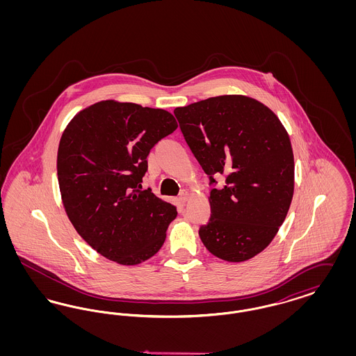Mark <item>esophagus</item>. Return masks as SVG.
<instances>
[{
  "mask_svg": "<svg viewBox=\"0 0 356 356\" xmlns=\"http://www.w3.org/2000/svg\"><path fill=\"white\" fill-rule=\"evenodd\" d=\"M179 199H180V202L181 203H186V200L189 199V192L188 191H181V193H180V196H179Z\"/></svg>",
  "mask_w": 356,
  "mask_h": 356,
  "instance_id": "1",
  "label": "esophagus"
}]
</instances>
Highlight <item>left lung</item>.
Here are the masks:
<instances>
[{
	"instance_id": "obj_1",
	"label": "left lung",
	"mask_w": 356,
	"mask_h": 356,
	"mask_svg": "<svg viewBox=\"0 0 356 356\" xmlns=\"http://www.w3.org/2000/svg\"><path fill=\"white\" fill-rule=\"evenodd\" d=\"M173 113L213 186L211 218L199 229L205 248L235 263L260 254L286 219L293 195V153L284 127L270 108L236 95ZM220 174L226 183L216 188Z\"/></svg>"
}]
</instances>
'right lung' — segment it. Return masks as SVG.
Returning <instances> with one entry per match:
<instances>
[{
  "label": "right lung",
  "mask_w": 356,
  "mask_h": 356,
  "mask_svg": "<svg viewBox=\"0 0 356 356\" xmlns=\"http://www.w3.org/2000/svg\"><path fill=\"white\" fill-rule=\"evenodd\" d=\"M177 122L132 102H97L77 113L60 140L57 176L69 220L99 254L124 266L152 257L176 207L143 191L148 154Z\"/></svg>",
  "instance_id": "add662e5"
}]
</instances>
